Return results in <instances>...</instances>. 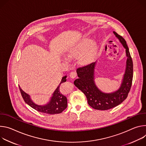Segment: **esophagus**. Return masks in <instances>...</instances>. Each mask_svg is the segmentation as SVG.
Segmentation results:
<instances>
[{
	"label": "esophagus",
	"mask_w": 146,
	"mask_h": 146,
	"mask_svg": "<svg viewBox=\"0 0 146 146\" xmlns=\"http://www.w3.org/2000/svg\"><path fill=\"white\" fill-rule=\"evenodd\" d=\"M76 72H75V71H72V72H71V73H70V76L71 78H72V79H74V78H75L76 76Z\"/></svg>",
	"instance_id": "34e87169"
}]
</instances>
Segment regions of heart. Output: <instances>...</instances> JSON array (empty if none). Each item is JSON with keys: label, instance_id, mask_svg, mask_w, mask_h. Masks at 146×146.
I'll return each instance as SVG.
<instances>
[{"label": "heart", "instance_id": "obj_1", "mask_svg": "<svg viewBox=\"0 0 146 146\" xmlns=\"http://www.w3.org/2000/svg\"><path fill=\"white\" fill-rule=\"evenodd\" d=\"M92 43V40L90 38H84L77 43L72 44L67 48L66 50V53L68 57L72 58L78 56V60L82 64H86L90 62L93 56V54L95 50L94 44L89 48V49L84 52L86 48L89 46ZM83 53H82V52ZM82 53L81 54V53Z\"/></svg>", "mask_w": 146, "mask_h": 146}]
</instances>
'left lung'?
I'll list each match as a JSON object with an SVG mask.
<instances>
[{
	"label": "left lung",
	"mask_w": 146,
	"mask_h": 146,
	"mask_svg": "<svg viewBox=\"0 0 146 146\" xmlns=\"http://www.w3.org/2000/svg\"><path fill=\"white\" fill-rule=\"evenodd\" d=\"M113 33L125 48L126 68L119 88L112 92L106 93L99 89L94 81V70L97 61L76 70L78 79L74 84L86 96L89 105L96 110H107L122 103L130 91L133 79V61L125 40L117 32Z\"/></svg>",
	"instance_id": "1"
}]
</instances>
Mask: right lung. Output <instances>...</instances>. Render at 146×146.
Returning <instances> with one entry per match:
<instances>
[{"instance_id": "right-lung-1", "label": "right lung", "mask_w": 146, "mask_h": 146, "mask_svg": "<svg viewBox=\"0 0 146 146\" xmlns=\"http://www.w3.org/2000/svg\"><path fill=\"white\" fill-rule=\"evenodd\" d=\"M66 78L67 76H64L62 78L61 82L52 94L49 101H48V103L43 105H39L35 103L31 99L30 96L24 92L19 86L24 102L30 107L39 112L53 115L60 114V113L62 112L67 107V98L64 95V94L60 89V85L62 83L66 82Z\"/></svg>"}]
</instances>
